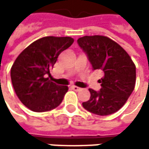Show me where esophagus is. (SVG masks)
<instances>
[{
    "mask_svg": "<svg viewBox=\"0 0 149 149\" xmlns=\"http://www.w3.org/2000/svg\"><path fill=\"white\" fill-rule=\"evenodd\" d=\"M71 88H72L73 90H75V91H79V90L81 89L80 88L77 87V86H71Z\"/></svg>",
    "mask_w": 149,
    "mask_h": 149,
    "instance_id": "1",
    "label": "esophagus"
}]
</instances>
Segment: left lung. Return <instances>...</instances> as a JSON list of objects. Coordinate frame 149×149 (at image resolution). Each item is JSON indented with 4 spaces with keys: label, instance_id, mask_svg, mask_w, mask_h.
Masks as SVG:
<instances>
[{
    "label": "left lung",
    "instance_id": "8db88e82",
    "mask_svg": "<svg viewBox=\"0 0 149 149\" xmlns=\"http://www.w3.org/2000/svg\"><path fill=\"white\" fill-rule=\"evenodd\" d=\"M78 45L87 54L93 70H101L100 91L89 88L90 98L82 103L86 110L97 115L112 114L124 105L135 88L136 67L126 51L104 36H86Z\"/></svg>",
    "mask_w": 149,
    "mask_h": 149
}]
</instances>
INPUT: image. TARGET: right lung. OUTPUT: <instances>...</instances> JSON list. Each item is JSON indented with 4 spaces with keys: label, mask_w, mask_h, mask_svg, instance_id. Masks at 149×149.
Here are the masks:
<instances>
[{
    "label": "right lung",
    "mask_w": 149,
    "mask_h": 149,
    "mask_svg": "<svg viewBox=\"0 0 149 149\" xmlns=\"http://www.w3.org/2000/svg\"><path fill=\"white\" fill-rule=\"evenodd\" d=\"M74 42L69 36H45L28 45L18 56L10 70L14 90L28 109L43 113L56 108L68 91L67 86L52 82L50 70L59 54Z\"/></svg>",
    "instance_id": "right-lung-1"
}]
</instances>
